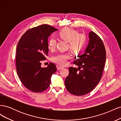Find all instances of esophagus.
I'll return each instance as SVG.
<instances>
[{
	"mask_svg": "<svg viewBox=\"0 0 121 121\" xmlns=\"http://www.w3.org/2000/svg\"><path fill=\"white\" fill-rule=\"evenodd\" d=\"M56 68L58 70H60V69H63L64 67H61V66H60V65H56Z\"/></svg>",
	"mask_w": 121,
	"mask_h": 121,
	"instance_id": "1",
	"label": "esophagus"
}]
</instances>
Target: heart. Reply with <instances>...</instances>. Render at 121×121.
Masks as SVG:
<instances>
[{
	"label": "heart",
	"instance_id": "b5f03b06",
	"mask_svg": "<svg viewBox=\"0 0 121 121\" xmlns=\"http://www.w3.org/2000/svg\"><path fill=\"white\" fill-rule=\"evenodd\" d=\"M58 38L68 42V48L75 54L81 52L85 46L86 38L84 34L69 28H63L58 33ZM48 48L54 51L56 48V40L54 38L49 39L48 42ZM71 58L69 53H60L52 57V61L60 65H65L67 64L68 60Z\"/></svg>",
	"mask_w": 121,
	"mask_h": 121
}]
</instances>
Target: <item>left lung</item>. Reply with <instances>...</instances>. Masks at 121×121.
<instances>
[{
    "label": "left lung",
    "mask_w": 121,
    "mask_h": 121,
    "mask_svg": "<svg viewBox=\"0 0 121 121\" xmlns=\"http://www.w3.org/2000/svg\"><path fill=\"white\" fill-rule=\"evenodd\" d=\"M85 52L74 64L78 68L69 67V74L65 79L69 92L82 96L92 91L100 81L106 60V51L101 39L91 31Z\"/></svg>",
    "instance_id": "obj_1"
}]
</instances>
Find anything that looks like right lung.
I'll return each mask as SVG.
<instances>
[{
    "instance_id": "obj_1",
    "label": "right lung",
    "mask_w": 121,
    "mask_h": 121,
    "mask_svg": "<svg viewBox=\"0 0 121 121\" xmlns=\"http://www.w3.org/2000/svg\"><path fill=\"white\" fill-rule=\"evenodd\" d=\"M57 29L42 25L26 32L17 43L16 65L17 72L24 86L32 92L39 93L49 87L52 75L56 71L54 64L42 68L41 61L48 56V37Z\"/></svg>"
}]
</instances>
